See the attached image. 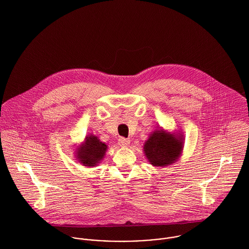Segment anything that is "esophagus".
I'll use <instances>...</instances> for the list:
<instances>
[{"label": "esophagus", "instance_id": "34e87169", "mask_svg": "<svg viewBox=\"0 0 249 249\" xmlns=\"http://www.w3.org/2000/svg\"><path fill=\"white\" fill-rule=\"evenodd\" d=\"M129 143H130V140H128V139H125V138H124V137H121V138L119 139V144H120L121 146L125 147V146H128Z\"/></svg>", "mask_w": 249, "mask_h": 249}]
</instances>
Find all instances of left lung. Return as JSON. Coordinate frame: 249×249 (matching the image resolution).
Listing matches in <instances>:
<instances>
[{"instance_id": "1", "label": "left lung", "mask_w": 249, "mask_h": 249, "mask_svg": "<svg viewBox=\"0 0 249 249\" xmlns=\"http://www.w3.org/2000/svg\"><path fill=\"white\" fill-rule=\"evenodd\" d=\"M183 150V137L164 129H155L143 144L144 155L155 167H167L178 161Z\"/></svg>"}]
</instances>
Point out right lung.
Masks as SVG:
<instances>
[{
	"instance_id": "obj_1",
	"label": "right lung",
	"mask_w": 249,
	"mask_h": 249,
	"mask_svg": "<svg viewBox=\"0 0 249 249\" xmlns=\"http://www.w3.org/2000/svg\"><path fill=\"white\" fill-rule=\"evenodd\" d=\"M107 149L106 142L100 141L95 135H88L84 142L77 146L75 157L83 166L95 167L104 159Z\"/></svg>"
}]
</instances>
